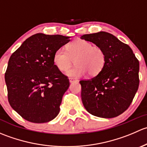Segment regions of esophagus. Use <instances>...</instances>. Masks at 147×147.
Segmentation results:
<instances>
[{
	"mask_svg": "<svg viewBox=\"0 0 147 147\" xmlns=\"http://www.w3.org/2000/svg\"><path fill=\"white\" fill-rule=\"evenodd\" d=\"M69 82L70 83H73V82H77V80H75V79H73V78H69Z\"/></svg>",
	"mask_w": 147,
	"mask_h": 147,
	"instance_id": "1",
	"label": "esophagus"
}]
</instances>
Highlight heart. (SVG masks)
I'll list each match as a JSON object with an SVG mask.
<instances>
[{"instance_id":"1","label":"heart","mask_w":147,"mask_h":147,"mask_svg":"<svg viewBox=\"0 0 147 147\" xmlns=\"http://www.w3.org/2000/svg\"><path fill=\"white\" fill-rule=\"evenodd\" d=\"M75 60L76 67L67 71L66 75L71 78H80L89 73L90 76L98 75L106 62V55L102 47L93 46L84 40H76L67 47V51L60 48L53 55L55 66L61 72L70 67Z\"/></svg>"}]
</instances>
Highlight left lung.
<instances>
[{"label": "left lung", "mask_w": 147, "mask_h": 147, "mask_svg": "<svg viewBox=\"0 0 147 147\" xmlns=\"http://www.w3.org/2000/svg\"><path fill=\"white\" fill-rule=\"evenodd\" d=\"M81 39L102 47L106 55L97 76L81 80V97L86 110L94 116L113 118L128 109L139 87V63L127 44L107 32L86 34Z\"/></svg>", "instance_id": "8db88e82"}]
</instances>
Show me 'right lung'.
I'll use <instances>...</instances> for the list:
<instances>
[{
  "label": "right lung",
  "instance_id": "obj_1",
  "mask_svg": "<svg viewBox=\"0 0 147 147\" xmlns=\"http://www.w3.org/2000/svg\"><path fill=\"white\" fill-rule=\"evenodd\" d=\"M70 37L37 33L26 39L10 56L5 74L11 107L23 119L48 122L57 116L67 77L53 63L55 51Z\"/></svg>",
  "mask_w": 147,
  "mask_h": 147
}]
</instances>
